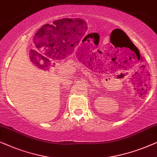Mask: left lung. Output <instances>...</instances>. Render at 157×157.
I'll use <instances>...</instances> for the list:
<instances>
[{
    "instance_id": "obj_1",
    "label": "left lung",
    "mask_w": 157,
    "mask_h": 157,
    "mask_svg": "<svg viewBox=\"0 0 157 157\" xmlns=\"http://www.w3.org/2000/svg\"><path fill=\"white\" fill-rule=\"evenodd\" d=\"M127 36H127V35H126V37ZM127 38H128V39H129V38H128V37H127ZM129 40H130V39H129Z\"/></svg>"
}]
</instances>
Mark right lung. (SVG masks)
I'll use <instances>...</instances> for the list:
<instances>
[{
	"instance_id": "add662e5",
	"label": "right lung",
	"mask_w": 157,
	"mask_h": 157,
	"mask_svg": "<svg viewBox=\"0 0 157 157\" xmlns=\"http://www.w3.org/2000/svg\"><path fill=\"white\" fill-rule=\"evenodd\" d=\"M52 26H50L49 24H46V25H44V30L46 29H49V28H50V27H51ZM45 27V28H44V27Z\"/></svg>"
}]
</instances>
